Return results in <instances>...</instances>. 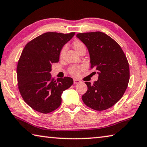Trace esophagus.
<instances>
[{
    "mask_svg": "<svg viewBox=\"0 0 147 147\" xmlns=\"http://www.w3.org/2000/svg\"><path fill=\"white\" fill-rule=\"evenodd\" d=\"M74 84H79L81 82V81H80L79 80H77V79H74Z\"/></svg>",
    "mask_w": 147,
    "mask_h": 147,
    "instance_id": "34e87169",
    "label": "esophagus"
}]
</instances>
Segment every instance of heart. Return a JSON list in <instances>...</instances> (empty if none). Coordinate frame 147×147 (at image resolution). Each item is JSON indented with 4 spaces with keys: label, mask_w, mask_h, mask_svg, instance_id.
<instances>
[{
    "label": "heart",
    "mask_w": 147,
    "mask_h": 147,
    "mask_svg": "<svg viewBox=\"0 0 147 147\" xmlns=\"http://www.w3.org/2000/svg\"><path fill=\"white\" fill-rule=\"evenodd\" d=\"M73 47L74 49V50H75L78 53H79L80 52L82 51V50L86 49L85 44H84L83 42H82L81 41H79V40L74 41L73 43ZM65 49H66L65 46L62 47L60 52H59V57H60V58H61L62 56H63ZM83 69L84 67L82 65H74V66L71 67L69 69L68 71L71 75L77 76L78 75H79V74L80 73V72L83 70Z\"/></svg>",
    "instance_id": "obj_1"
}]
</instances>
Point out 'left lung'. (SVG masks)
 I'll return each instance as SVG.
<instances>
[{
    "label": "left lung",
    "instance_id": "8db88e82",
    "mask_svg": "<svg viewBox=\"0 0 147 147\" xmlns=\"http://www.w3.org/2000/svg\"><path fill=\"white\" fill-rule=\"evenodd\" d=\"M76 37L86 45L91 68H95L98 74L93 84L85 82L88 91L82 96V100L94 110H105L115 105L127 88L130 79L127 58L120 45L103 32L79 33Z\"/></svg>",
    "mask_w": 147,
    "mask_h": 147
}]
</instances>
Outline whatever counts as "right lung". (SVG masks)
I'll return each mask as SVG.
<instances>
[{"instance_id": "add662e5", "label": "right lung", "mask_w": 147, "mask_h": 147, "mask_svg": "<svg viewBox=\"0 0 147 147\" xmlns=\"http://www.w3.org/2000/svg\"><path fill=\"white\" fill-rule=\"evenodd\" d=\"M74 34L46 32L24 47L17 64V84L23 100L34 110L49 113L58 108L63 91L73 85V78L56 80L50 72L52 64L58 62L62 47Z\"/></svg>"}]
</instances>
